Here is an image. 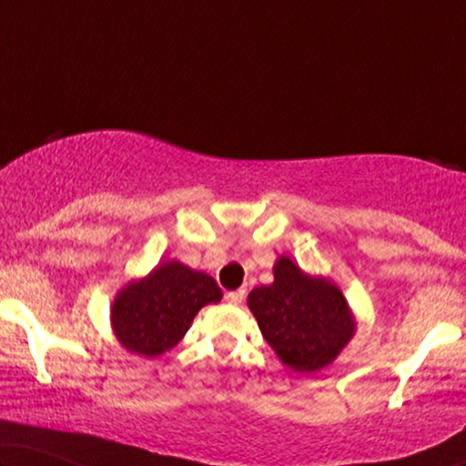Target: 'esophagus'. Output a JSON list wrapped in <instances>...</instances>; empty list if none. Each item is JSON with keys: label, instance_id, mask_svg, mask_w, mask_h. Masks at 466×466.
Masks as SVG:
<instances>
[{"label": "esophagus", "instance_id": "esophagus-1", "mask_svg": "<svg viewBox=\"0 0 466 466\" xmlns=\"http://www.w3.org/2000/svg\"><path fill=\"white\" fill-rule=\"evenodd\" d=\"M244 297H246V290H244V289H241V290H233V292H227V295H225L227 303H231V305H239L241 301H244Z\"/></svg>", "mask_w": 466, "mask_h": 466}]
</instances>
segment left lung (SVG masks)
Instances as JSON below:
<instances>
[{
	"instance_id": "1",
	"label": "left lung",
	"mask_w": 466,
	"mask_h": 466,
	"mask_svg": "<svg viewBox=\"0 0 466 466\" xmlns=\"http://www.w3.org/2000/svg\"><path fill=\"white\" fill-rule=\"evenodd\" d=\"M267 343L295 371H320L354 337L356 322L346 297L333 282L311 278L289 257L273 265V284L248 295Z\"/></svg>"
}]
</instances>
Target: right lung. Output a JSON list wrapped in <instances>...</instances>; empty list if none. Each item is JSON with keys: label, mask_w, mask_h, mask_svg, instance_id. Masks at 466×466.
Segmentation results:
<instances>
[{"label": "right lung", "mask_w": 466, "mask_h": 466, "mask_svg": "<svg viewBox=\"0 0 466 466\" xmlns=\"http://www.w3.org/2000/svg\"><path fill=\"white\" fill-rule=\"evenodd\" d=\"M220 299L222 290L212 276L180 260H165L118 292L112 305V329L129 352L155 359L187 335L203 305Z\"/></svg>", "instance_id": "1"}]
</instances>
